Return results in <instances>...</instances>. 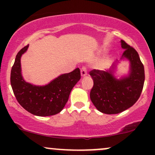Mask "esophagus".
<instances>
[{"label": "esophagus", "instance_id": "1", "mask_svg": "<svg viewBox=\"0 0 155 155\" xmlns=\"http://www.w3.org/2000/svg\"><path fill=\"white\" fill-rule=\"evenodd\" d=\"M87 67L83 66L81 69V76H87Z\"/></svg>", "mask_w": 155, "mask_h": 155}]
</instances>
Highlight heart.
Segmentation results:
<instances>
[{
	"label": "heart",
	"instance_id": "obj_1",
	"mask_svg": "<svg viewBox=\"0 0 155 155\" xmlns=\"http://www.w3.org/2000/svg\"><path fill=\"white\" fill-rule=\"evenodd\" d=\"M104 65H105V63H101V64H100V65H99V66L102 67V66H104Z\"/></svg>",
	"mask_w": 155,
	"mask_h": 155
}]
</instances>
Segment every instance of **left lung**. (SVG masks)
I'll return each instance as SVG.
<instances>
[{
  "instance_id": "left-lung-1",
  "label": "left lung",
  "mask_w": 155,
  "mask_h": 155,
  "mask_svg": "<svg viewBox=\"0 0 155 155\" xmlns=\"http://www.w3.org/2000/svg\"><path fill=\"white\" fill-rule=\"evenodd\" d=\"M121 46L124 49L122 59L127 58L130 63L128 76L117 79L113 70L94 69L90 72L94 83L90 99L98 111L107 114H119L133 106L144 84V67L138 52L123 40H121Z\"/></svg>"
}]
</instances>
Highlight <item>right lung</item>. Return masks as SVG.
Wrapping results in <instances>:
<instances>
[{"mask_svg":"<svg viewBox=\"0 0 155 155\" xmlns=\"http://www.w3.org/2000/svg\"><path fill=\"white\" fill-rule=\"evenodd\" d=\"M28 45L17 53L11 71V85L16 99L26 111L35 116L54 115L63 110L73 87L79 79V68L62 74L45 86H35L26 82L21 74L20 58Z\"/></svg>","mask_w":155,"mask_h":155,"instance_id":"add662e5","label":"right lung"}]
</instances>
